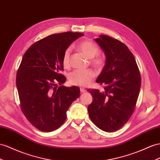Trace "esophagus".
<instances>
[{"mask_svg": "<svg viewBox=\"0 0 160 160\" xmlns=\"http://www.w3.org/2000/svg\"><path fill=\"white\" fill-rule=\"evenodd\" d=\"M80 92H81V93L86 92H87V90H86V89L84 88H80Z\"/></svg>", "mask_w": 160, "mask_h": 160, "instance_id": "esophagus-1", "label": "esophagus"}]
</instances>
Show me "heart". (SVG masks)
<instances>
[{
  "label": "heart",
  "instance_id": "b5f03b06",
  "mask_svg": "<svg viewBox=\"0 0 160 160\" xmlns=\"http://www.w3.org/2000/svg\"><path fill=\"white\" fill-rule=\"evenodd\" d=\"M77 48L81 51L88 58L91 59V64L97 70L103 69L105 61L103 57L98 55L99 49L97 45L91 40H86L80 42L77 45ZM62 63L64 68L70 66V49L67 48L63 52L62 57ZM95 76V73L92 69L80 70L77 69L72 72L69 76V81L71 84L87 87L92 82Z\"/></svg>",
  "mask_w": 160,
  "mask_h": 160
}]
</instances>
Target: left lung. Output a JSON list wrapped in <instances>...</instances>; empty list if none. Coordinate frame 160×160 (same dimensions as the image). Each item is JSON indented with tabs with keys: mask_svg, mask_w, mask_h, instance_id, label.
<instances>
[{
	"mask_svg": "<svg viewBox=\"0 0 160 160\" xmlns=\"http://www.w3.org/2000/svg\"><path fill=\"white\" fill-rule=\"evenodd\" d=\"M95 40L106 56L105 65L96 82L105 87L102 92L88 90L93 97L88 112L98 128L111 132L121 128L132 116L141 78L133 54L124 43L105 35Z\"/></svg>",
	"mask_w": 160,
	"mask_h": 160,
	"instance_id": "left-lung-1",
	"label": "left lung"
}]
</instances>
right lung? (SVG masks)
I'll return each instance as SVG.
<instances>
[{
  "mask_svg": "<svg viewBox=\"0 0 160 160\" xmlns=\"http://www.w3.org/2000/svg\"><path fill=\"white\" fill-rule=\"evenodd\" d=\"M84 34L67 32L48 36L24 53L16 76L20 108L35 128L51 132L66 120V112L80 97V88L66 87L62 57L65 49Z\"/></svg>",
  "mask_w": 160,
  "mask_h": 160,
  "instance_id": "1",
  "label": "right lung"
}]
</instances>
